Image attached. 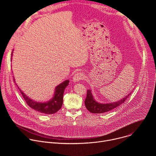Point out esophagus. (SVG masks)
Wrapping results in <instances>:
<instances>
[{
	"instance_id": "obj_1",
	"label": "esophagus",
	"mask_w": 156,
	"mask_h": 156,
	"mask_svg": "<svg viewBox=\"0 0 156 156\" xmlns=\"http://www.w3.org/2000/svg\"><path fill=\"white\" fill-rule=\"evenodd\" d=\"M84 75L81 72H78L76 73L73 77V82H78L80 80H81L84 78Z\"/></svg>"
}]
</instances>
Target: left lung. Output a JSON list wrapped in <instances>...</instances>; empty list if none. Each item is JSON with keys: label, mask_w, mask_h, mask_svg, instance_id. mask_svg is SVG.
<instances>
[{"label": "left lung", "mask_w": 156, "mask_h": 156, "mask_svg": "<svg viewBox=\"0 0 156 156\" xmlns=\"http://www.w3.org/2000/svg\"><path fill=\"white\" fill-rule=\"evenodd\" d=\"M131 93V92L128 94V95H126L123 98L116 102L109 103H100L96 101V99L94 98L91 90H88L87 92V96L84 101V104L87 110L90 111V112L93 114H102L108 112V111H110L111 110H112L121 105L129 97Z\"/></svg>", "instance_id": "1"}]
</instances>
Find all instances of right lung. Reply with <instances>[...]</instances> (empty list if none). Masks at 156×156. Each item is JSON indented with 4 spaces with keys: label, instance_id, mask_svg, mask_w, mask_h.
I'll return each instance as SVG.
<instances>
[{
    "label": "right lung",
    "instance_id": "obj_1",
    "mask_svg": "<svg viewBox=\"0 0 156 156\" xmlns=\"http://www.w3.org/2000/svg\"><path fill=\"white\" fill-rule=\"evenodd\" d=\"M13 50L12 52V57L13 55ZM13 78L15 82V78ZM69 81H70L69 80H66L57 85L55 88V92L53 97L50 100L46 102L35 101L34 100L31 99L27 95H26L21 91V90L18 86V87L26 102L31 108L37 111V112L43 113L44 114H53L54 113H56L58 110L61 108L62 106L63 93L66 87H67L69 85Z\"/></svg>",
    "mask_w": 156,
    "mask_h": 156
}]
</instances>
